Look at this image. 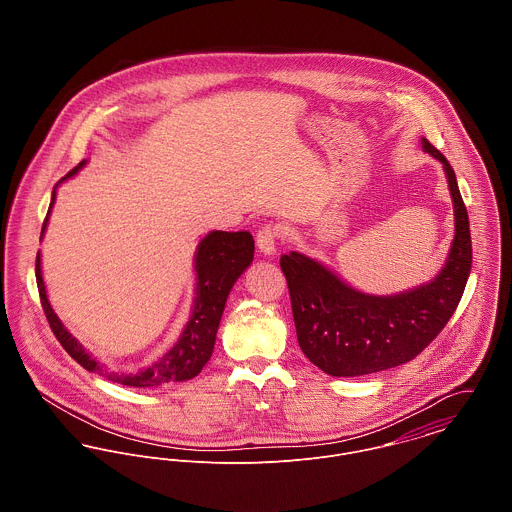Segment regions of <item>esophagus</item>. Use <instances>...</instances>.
I'll return each instance as SVG.
<instances>
[{
    "mask_svg": "<svg viewBox=\"0 0 512 512\" xmlns=\"http://www.w3.org/2000/svg\"><path fill=\"white\" fill-rule=\"evenodd\" d=\"M282 230L276 224H266L256 234V246L264 256H272L276 252V242L280 238Z\"/></svg>",
    "mask_w": 512,
    "mask_h": 512,
    "instance_id": "obj_1",
    "label": "esophagus"
}]
</instances>
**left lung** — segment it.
<instances>
[{"label":"left lung","instance_id":"8db88e82","mask_svg":"<svg viewBox=\"0 0 512 512\" xmlns=\"http://www.w3.org/2000/svg\"><path fill=\"white\" fill-rule=\"evenodd\" d=\"M441 161L453 199L455 236L438 276L394 295H370L347 286L321 262L290 252L280 258L292 297L297 343L303 355L331 376H361L404 365L418 357L445 327L471 272V230L449 161Z\"/></svg>","mask_w":512,"mask_h":512}]
</instances>
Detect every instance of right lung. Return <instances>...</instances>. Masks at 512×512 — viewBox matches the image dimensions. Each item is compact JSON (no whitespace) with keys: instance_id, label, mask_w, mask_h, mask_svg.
<instances>
[{"instance_id":"right-lung-1","label":"right lung","mask_w":512,"mask_h":512,"mask_svg":"<svg viewBox=\"0 0 512 512\" xmlns=\"http://www.w3.org/2000/svg\"><path fill=\"white\" fill-rule=\"evenodd\" d=\"M86 161H80L73 171H69L67 177H63L59 183L73 177L78 169H82ZM57 183V185H59ZM57 185L51 197L49 213L43 222L41 236L47 228V220L51 215V209L55 205L57 197ZM254 258V238L250 232H224V230H213L209 232L197 246L195 254V272H197V288H195V299H193V315L187 321L181 337L177 343L157 361L151 365L144 366L136 372H122V370H110L100 365L92 355L86 353V349L74 339L73 335L65 329L57 313L53 311L47 290L43 284L41 274V254H37L35 262V276H37V288L41 295V305L47 315V321L63 345V349L73 357L80 366H84L90 372H98L100 376L124 384V386H136V388H153L163 386L169 382H183L195 378L203 366L209 363L217 331H219L220 317L224 311L226 297L236 284V280L242 276V272L252 264Z\"/></svg>"}]
</instances>
